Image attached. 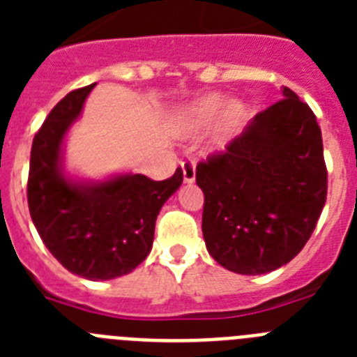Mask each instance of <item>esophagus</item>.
Segmentation results:
<instances>
[{"label": "esophagus", "instance_id": "esophagus-1", "mask_svg": "<svg viewBox=\"0 0 357 357\" xmlns=\"http://www.w3.org/2000/svg\"><path fill=\"white\" fill-rule=\"evenodd\" d=\"M182 172H184L185 182H193L195 176H197V164H195V160H184V162H182Z\"/></svg>", "mask_w": 357, "mask_h": 357}]
</instances>
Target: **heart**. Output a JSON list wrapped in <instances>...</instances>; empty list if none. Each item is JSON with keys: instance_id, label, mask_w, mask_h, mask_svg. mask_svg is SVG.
<instances>
[{"instance_id": "obj_1", "label": "heart", "mask_w": 357, "mask_h": 357, "mask_svg": "<svg viewBox=\"0 0 357 357\" xmlns=\"http://www.w3.org/2000/svg\"><path fill=\"white\" fill-rule=\"evenodd\" d=\"M223 105H225V100L220 96H209L204 98L202 102H198L193 109V121L198 125H209L211 121L216 119V116L222 112ZM241 118V109L238 105L229 107L227 110V125L232 127Z\"/></svg>"}]
</instances>
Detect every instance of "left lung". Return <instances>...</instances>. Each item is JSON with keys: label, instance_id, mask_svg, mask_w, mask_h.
I'll return each instance as SVG.
<instances>
[{"label": "left lung", "instance_id": "1", "mask_svg": "<svg viewBox=\"0 0 357 357\" xmlns=\"http://www.w3.org/2000/svg\"><path fill=\"white\" fill-rule=\"evenodd\" d=\"M282 94L225 150L197 164L207 250L241 275L289 263L326 206L327 166L317 116L291 89Z\"/></svg>", "mask_w": 357, "mask_h": 357}]
</instances>
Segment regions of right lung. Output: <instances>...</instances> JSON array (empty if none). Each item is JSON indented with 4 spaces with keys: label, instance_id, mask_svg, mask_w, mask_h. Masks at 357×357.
Listing matches in <instances>:
<instances>
[{
    "label": "right lung",
    "instance_id": "add662e5",
    "mask_svg": "<svg viewBox=\"0 0 357 357\" xmlns=\"http://www.w3.org/2000/svg\"><path fill=\"white\" fill-rule=\"evenodd\" d=\"M94 84L66 94L33 137L28 209L40 239L66 270L91 280L127 275L151 250L164 202L182 184L176 168L166 181L139 173L102 184H73L61 172L66 130L80 116Z\"/></svg>",
    "mask_w": 357,
    "mask_h": 357
}]
</instances>
